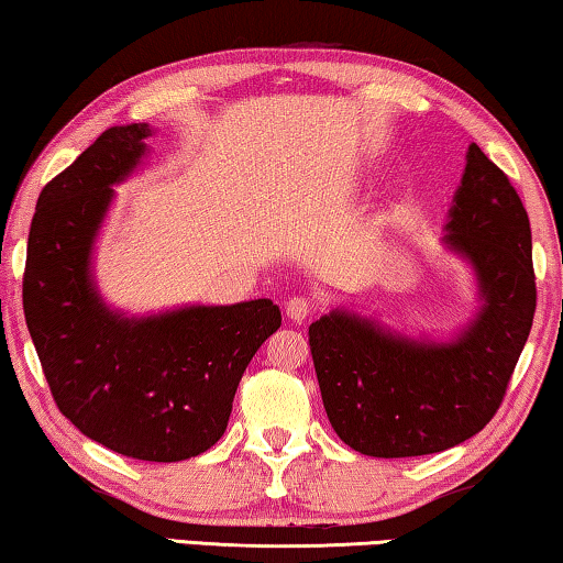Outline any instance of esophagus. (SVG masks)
Wrapping results in <instances>:
<instances>
[{"mask_svg":"<svg viewBox=\"0 0 563 563\" xmlns=\"http://www.w3.org/2000/svg\"><path fill=\"white\" fill-rule=\"evenodd\" d=\"M310 313H313V300L306 296L288 298V303H285V316H288L292 323H303Z\"/></svg>","mask_w":563,"mask_h":563,"instance_id":"obj_1","label":"esophagus"}]
</instances>
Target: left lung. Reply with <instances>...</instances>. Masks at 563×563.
<instances>
[{
	"label": "left lung",
	"instance_id": "left-lung-1",
	"mask_svg": "<svg viewBox=\"0 0 563 563\" xmlns=\"http://www.w3.org/2000/svg\"><path fill=\"white\" fill-rule=\"evenodd\" d=\"M444 230V245L473 265L483 300L457 339H405L349 310L308 329L325 415L362 455H432L481 432L531 333V224L514 184L477 144L467 148Z\"/></svg>",
	"mask_w": 563,
	"mask_h": 563
}]
</instances>
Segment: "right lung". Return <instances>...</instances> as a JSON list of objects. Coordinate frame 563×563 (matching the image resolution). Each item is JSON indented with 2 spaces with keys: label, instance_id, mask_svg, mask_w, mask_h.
<instances>
[{
  "label": "right lung",
  "instance_id": "right-lung-1",
  "mask_svg": "<svg viewBox=\"0 0 563 563\" xmlns=\"http://www.w3.org/2000/svg\"><path fill=\"white\" fill-rule=\"evenodd\" d=\"M146 123L100 133L40 191L22 278L24 321L60 412L103 448L148 463L197 457L228 430L250 358L280 329L257 298L129 318L98 296L90 255L113 184L146 154Z\"/></svg>",
  "mask_w": 563,
  "mask_h": 563
}]
</instances>
